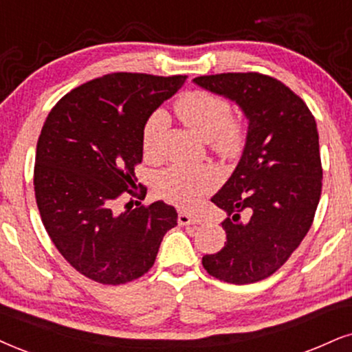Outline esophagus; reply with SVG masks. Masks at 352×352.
<instances>
[{"instance_id":"1","label":"esophagus","mask_w":352,"mask_h":352,"mask_svg":"<svg viewBox=\"0 0 352 352\" xmlns=\"http://www.w3.org/2000/svg\"><path fill=\"white\" fill-rule=\"evenodd\" d=\"M177 223L179 225H196V223H201V220H199L197 217L188 214V212H179V214H177Z\"/></svg>"}]
</instances>
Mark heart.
Wrapping results in <instances>:
<instances>
[{"label":"heart","instance_id":"b5f03b06","mask_svg":"<svg viewBox=\"0 0 352 352\" xmlns=\"http://www.w3.org/2000/svg\"><path fill=\"white\" fill-rule=\"evenodd\" d=\"M176 112L194 133L204 140H212L219 153L232 156L240 151L245 135L241 125L232 120V107L225 99L207 91H190L176 102ZM166 125L168 119L163 111L148 117L143 127V148L146 153L158 151ZM217 183L219 173L212 166H173L158 176L156 190L169 202L189 209Z\"/></svg>","mask_w":352,"mask_h":352}]
</instances>
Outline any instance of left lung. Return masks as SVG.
I'll return each mask as SVG.
<instances>
[{
	"label": "left lung",
	"mask_w": 352,
	"mask_h": 352,
	"mask_svg": "<svg viewBox=\"0 0 352 352\" xmlns=\"http://www.w3.org/2000/svg\"><path fill=\"white\" fill-rule=\"evenodd\" d=\"M192 81L235 102L248 120L240 162L210 199L227 214V241L202 266L230 284H253L287 261L314 222L323 177L315 117L294 91L259 73Z\"/></svg>",
	"instance_id": "left-lung-1"
}]
</instances>
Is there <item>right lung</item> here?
Segmentation results:
<instances>
[{"instance_id": "add662e5", "label": "right lung", "mask_w": 352, "mask_h": 352, "mask_svg": "<svg viewBox=\"0 0 352 352\" xmlns=\"http://www.w3.org/2000/svg\"><path fill=\"white\" fill-rule=\"evenodd\" d=\"M184 81L111 73L65 94L43 122L34 168L38 212L56 250L89 279L119 285L143 276L176 227V209L163 201L125 212L114 204L132 194L145 122Z\"/></svg>"}]
</instances>
